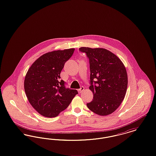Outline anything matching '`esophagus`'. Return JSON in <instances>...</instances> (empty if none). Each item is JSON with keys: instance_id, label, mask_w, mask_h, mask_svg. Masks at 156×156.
<instances>
[{"instance_id": "1", "label": "esophagus", "mask_w": 156, "mask_h": 156, "mask_svg": "<svg viewBox=\"0 0 156 156\" xmlns=\"http://www.w3.org/2000/svg\"><path fill=\"white\" fill-rule=\"evenodd\" d=\"M84 89H85L84 87H81L80 88V89H78V92H79L80 93H82V92L84 90Z\"/></svg>"}]
</instances>
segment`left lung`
Here are the masks:
<instances>
[{
  "label": "left lung",
  "mask_w": 156,
  "mask_h": 156,
  "mask_svg": "<svg viewBox=\"0 0 156 156\" xmlns=\"http://www.w3.org/2000/svg\"><path fill=\"white\" fill-rule=\"evenodd\" d=\"M89 58L90 87L94 98L87 104L91 111L106 116L115 111L123 101L127 87V74L122 61L110 51L81 47Z\"/></svg>",
  "instance_id": "1"
}]
</instances>
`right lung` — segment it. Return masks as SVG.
<instances>
[{"instance_id":"right-lung-1","label":"right lung","mask_w":156,"mask_h":156,"mask_svg":"<svg viewBox=\"0 0 156 156\" xmlns=\"http://www.w3.org/2000/svg\"><path fill=\"white\" fill-rule=\"evenodd\" d=\"M74 48L47 52L31 65L26 75L24 87L31 106L42 116L54 118L65 110L78 94L67 88L60 73L73 55Z\"/></svg>"}]
</instances>
